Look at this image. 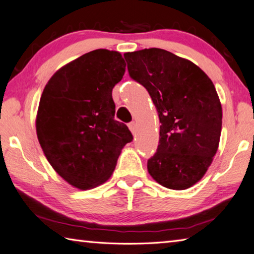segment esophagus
<instances>
[{
    "mask_svg": "<svg viewBox=\"0 0 254 254\" xmlns=\"http://www.w3.org/2000/svg\"><path fill=\"white\" fill-rule=\"evenodd\" d=\"M128 128L132 133H134L136 131V123L134 121H132L131 123H128Z\"/></svg>",
    "mask_w": 254,
    "mask_h": 254,
    "instance_id": "34e87169",
    "label": "esophagus"
}]
</instances>
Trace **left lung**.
Here are the masks:
<instances>
[{"instance_id":"left-lung-1","label":"left lung","mask_w":254,"mask_h":254,"mask_svg":"<svg viewBox=\"0 0 254 254\" xmlns=\"http://www.w3.org/2000/svg\"><path fill=\"white\" fill-rule=\"evenodd\" d=\"M133 80L149 92L160 120L156 153L147 171L171 190L204 177L218 151L222 107L213 82L190 60L158 48L124 53Z\"/></svg>"}]
</instances>
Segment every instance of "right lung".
<instances>
[{
  "label": "right lung",
  "mask_w": 254,
  "mask_h": 254,
  "mask_svg": "<svg viewBox=\"0 0 254 254\" xmlns=\"http://www.w3.org/2000/svg\"><path fill=\"white\" fill-rule=\"evenodd\" d=\"M126 66L118 51H91L60 67L41 95L40 145L54 171L80 190L107 182L133 139L126 124L114 120L112 90Z\"/></svg>",
  "instance_id": "right-lung-1"
}]
</instances>
